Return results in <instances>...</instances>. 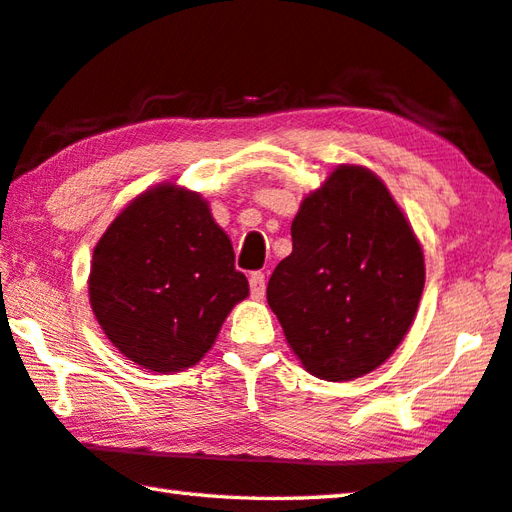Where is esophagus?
<instances>
[{"instance_id": "34e87169", "label": "esophagus", "mask_w": 512, "mask_h": 512, "mask_svg": "<svg viewBox=\"0 0 512 512\" xmlns=\"http://www.w3.org/2000/svg\"><path fill=\"white\" fill-rule=\"evenodd\" d=\"M249 290L254 299L265 297V274L263 272H251L249 274Z\"/></svg>"}]
</instances>
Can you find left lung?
<instances>
[{
  "label": "left lung",
  "mask_w": 512,
  "mask_h": 512,
  "mask_svg": "<svg viewBox=\"0 0 512 512\" xmlns=\"http://www.w3.org/2000/svg\"><path fill=\"white\" fill-rule=\"evenodd\" d=\"M423 285V249L387 186L371 170L339 166L303 200L267 303L306 371L346 382L396 351Z\"/></svg>",
  "instance_id": "8db88e82"
}]
</instances>
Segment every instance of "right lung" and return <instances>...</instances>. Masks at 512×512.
Masks as SVG:
<instances>
[{"label":"right lung","mask_w":512,"mask_h":512,"mask_svg":"<svg viewBox=\"0 0 512 512\" xmlns=\"http://www.w3.org/2000/svg\"><path fill=\"white\" fill-rule=\"evenodd\" d=\"M247 294L209 204L173 184L141 193L107 227L89 272V301L107 339L157 373L200 362Z\"/></svg>","instance_id":"obj_1"}]
</instances>
